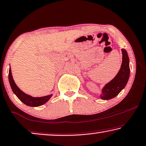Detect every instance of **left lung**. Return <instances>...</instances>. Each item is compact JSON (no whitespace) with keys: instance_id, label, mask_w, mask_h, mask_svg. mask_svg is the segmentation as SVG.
Here are the masks:
<instances>
[{"instance_id":"1","label":"left lung","mask_w":146,"mask_h":146,"mask_svg":"<svg viewBox=\"0 0 146 146\" xmlns=\"http://www.w3.org/2000/svg\"><path fill=\"white\" fill-rule=\"evenodd\" d=\"M122 62L121 67L117 76L107 83L102 90V94L100 95L101 99L108 100L117 96L127 84L130 76L129 58L127 52L122 48Z\"/></svg>"}]
</instances>
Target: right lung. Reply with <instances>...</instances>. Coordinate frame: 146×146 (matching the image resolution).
Masks as SVG:
<instances>
[{"instance_id": "add662e5", "label": "right lung", "mask_w": 146, "mask_h": 146, "mask_svg": "<svg viewBox=\"0 0 146 146\" xmlns=\"http://www.w3.org/2000/svg\"><path fill=\"white\" fill-rule=\"evenodd\" d=\"M8 80H9L10 85L11 87L14 94L16 95L20 100L26 104L27 106L29 107H38L45 104L47 101L49 100L50 98H51L52 94L48 95L47 96L39 97V98H34L31 96H29L24 92H23L22 90L16 86L15 82L14 81L13 77L12 75L11 68L9 69V74H8Z\"/></svg>"}]
</instances>
